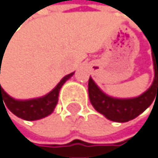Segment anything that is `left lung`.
Segmentation results:
<instances>
[{"label":"left lung","instance_id":"obj_1","mask_svg":"<svg viewBox=\"0 0 158 158\" xmlns=\"http://www.w3.org/2000/svg\"><path fill=\"white\" fill-rule=\"evenodd\" d=\"M154 78L149 89L135 98H114L101 89L93 78L89 80V97L96 111L114 122H128L143 113L158 97V52H152Z\"/></svg>","mask_w":158,"mask_h":158}]
</instances>
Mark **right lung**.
Returning a JSON list of instances; mask_svg holds the SVG:
<instances>
[{"instance_id": "1", "label": "right lung", "mask_w": 158, "mask_h": 158, "mask_svg": "<svg viewBox=\"0 0 158 158\" xmlns=\"http://www.w3.org/2000/svg\"><path fill=\"white\" fill-rule=\"evenodd\" d=\"M3 55H0V60L3 61ZM74 73L67 74L60 81L57 85L43 97L30 99V100H16L9 96L1 87L0 84V103H5V106L17 117L27 121H34L47 117L54 111L56 104L58 102L59 91L63 84L73 76ZM3 103V104H4Z\"/></svg>"}]
</instances>
